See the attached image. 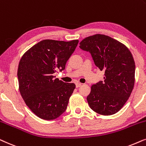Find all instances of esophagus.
<instances>
[{
    "label": "esophagus",
    "mask_w": 146,
    "mask_h": 146,
    "mask_svg": "<svg viewBox=\"0 0 146 146\" xmlns=\"http://www.w3.org/2000/svg\"><path fill=\"white\" fill-rule=\"evenodd\" d=\"M75 85H76V87H81V85H82V84H81V83H75Z\"/></svg>",
    "instance_id": "esophagus-1"
}]
</instances>
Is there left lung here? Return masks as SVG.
I'll return each mask as SVG.
<instances>
[{
    "mask_svg": "<svg viewBox=\"0 0 146 146\" xmlns=\"http://www.w3.org/2000/svg\"><path fill=\"white\" fill-rule=\"evenodd\" d=\"M79 44L81 49L91 53L95 65L105 71L104 81L91 87L87 97L89 107L101 115L116 113L133 89L135 65L132 54L125 44L105 35L88 36Z\"/></svg>",
    "mask_w": 146,
    "mask_h": 146,
    "instance_id": "8db88e82",
    "label": "left lung"
}]
</instances>
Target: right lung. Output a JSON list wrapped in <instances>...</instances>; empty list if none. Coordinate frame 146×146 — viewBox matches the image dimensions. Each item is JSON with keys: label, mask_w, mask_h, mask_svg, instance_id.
Returning a JSON list of instances; mask_svg holds the SVG:
<instances>
[{"label": "right lung", "mask_w": 146, "mask_h": 146, "mask_svg": "<svg viewBox=\"0 0 146 146\" xmlns=\"http://www.w3.org/2000/svg\"><path fill=\"white\" fill-rule=\"evenodd\" d=\"M78 42L42 40L21 57L17 71L19 91L37 117L52 120L65 111L75 85L55 79L54 73L65 69Z\"/></svg>", "instance_id": "1"}]
</instances>
